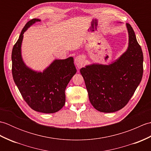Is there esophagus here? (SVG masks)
<instances>
[{
    "label": "esophagus",
    "instance_id": "34e87169",
    "mask_svg": "<svg viewBox=\"0 0 151 151\" xmlns=\"http://www.w3.org/2000/svg\"><path fill=\"white\" fill-rule=\"evenodd\" d=\"M75 62L76 67H78V69H81V67L84 66V58L82 56H78L75 58Z\"/></svg>",
    "mask_w": 151,
    "mask_h": 151
}]
</instances>
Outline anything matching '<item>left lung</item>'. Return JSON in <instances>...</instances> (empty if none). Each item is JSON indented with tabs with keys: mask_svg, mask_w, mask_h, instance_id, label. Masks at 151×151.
I'll return each instance as SVG.
<instances>
[{
	"mask_svg": "<svg viewBox=\"0 0 151 151\" xmlns=\"http://www.w3.org/2000/svg\"><path fill=\"white\" fill-rule=\"evenodd\" d=\"M127 50L109 65L94 63L81 69L89 101L96 110L115 112L124 107L132 97L143 76V56L132 27Z\"/></svg>",
	"mask_w": 151,
	"mask_h": 151,
	"instance_id": "left-lung-1",
	"label": "left lung"
}]
</instances>
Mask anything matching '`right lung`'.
I'll return each instance as SVG.
<instances>
[{
	"instance_id": "obj_1",
	"label": "right lung",
	"mask_w": 151,
	"mask_h": 151,
	"mask_svg": "<svg viewBox=\"0 0 151 151\" xmlns=\"http://www.w3.org/2000/svg\"><path fill=\"white\" fill-rule=\"evenodd\" d=\"M40 19H33L25 24L12 52V75L22 97L32 110L52 114L63 108L65 102V90L76 73L73 57L55 60L43 72L26 65L21 56V44L25 31Z\"/></svg>"
}]
</instances>
